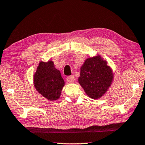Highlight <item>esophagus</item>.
Instances as JSON below:
<instances>
[{"label": "esophagus", "instance_id": "obj_1", "mask_svg": "<svg viewBox=\"0 0 145 145\" xmlns=\"http://www.w3.org/2000/svg\"><path fill=\"white\" fill-rule=\"evenodd\" d=\"M66 80L69 83H73L75 80V77L73 75H70V76H68L67 77Z\"/></svg>", "mask_w": 145, "mask_h": 145}]
</instances>
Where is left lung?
I'll use <instances>...</instances> for the list:
<instances>
[{"label":"left lung","instance_id":"left-lung-1","mask_svg":"<svg viewBox=\"0 0 145 145\" xmlns=\"http://www.w3.org/2000/svg\"><path fill=\"white\" fill-rule=\"evenodd\" d=\"M112 79V73L106 62L97 56L85 60L78 80L87 95L97 99L106 92Z\"/></svg>","mask_w":145,"mask_h":145}]
</instances>
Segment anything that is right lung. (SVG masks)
<instances>
[{
    "label": "right lung",
    "mask_w": 145,
    "mask_h": 145,
    "mask_svg": "<svg viewBox=\"0 0 145 145\" xmlns=\"http://www.w3.org/2000/svg\"><path fill=\"white\" fill-rule=\"evenodd\" d=\"M33 78L37 91L44 97L49 101H55L60 97L64 81L52 61L40 62Z\"/></svg>",
    "instance_id": "obj_1"
}]
</instances>
